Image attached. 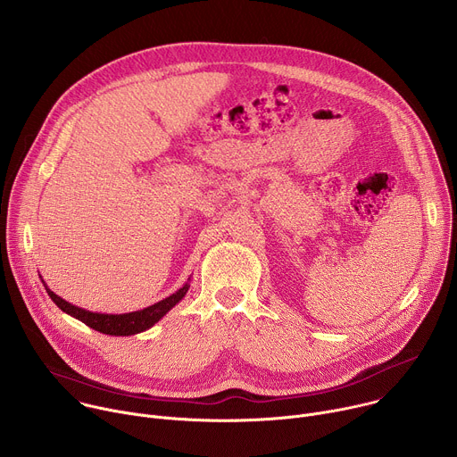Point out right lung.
<instances>
[{
	"label": "right lung",
	"mask_w": 457,
	"mask_h": 457,
	"mask_svg": "<svg viewBox=\"0 0 457 457\" xmlns=\"http://www.w3.org/2000/svg\"><path fill=\"white\" fill-rule=\"evenodd\" d=\"M189 280V278H187ZM48 296L52 298V302L62 311L71 316H74L76 320H81L83 323H87L88 328L103 333V335H110V337H132L137 333H143L154 325L170 311L173 309L187 293L189 284L186 282L179 291H175L173 295L162 298L161 302L148 305L141 311H134V312H124V314H104V312H92L87 311L83 307H78L67 300H62L61 296H57L54 291L48 289V286L43 282Z\"/></svg>",
	"instance_id": "right-lung-1"
}]
</instances>
